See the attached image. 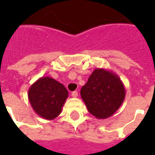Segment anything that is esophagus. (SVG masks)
<instances>
[{
	"instance_id": "esophagus-1",
	"label": "esophagus",
	"mask_w": 155,
	"mask_h": 155,
	"mask_svg": "<svg viewBox=\"0 0 155 155\" xmlns=\"http://www.w3.org/2000/svg\"><path fill=\"white\" fill-rule=\"evenodd\" d=\"M71 95H72V97L76 98L78 96V92L77 91H73V92H72V94H71Z\"/></svg>"
}]
</instances>
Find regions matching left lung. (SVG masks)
Segmentation results:
<instances>
[{"label": "left lung", "mask_w": 155, "mask_h": 155, "mask_svg": "<svg viewBox=\"0 0 155 155\" xmlns=\"http://www.w3.org/2000/svg\"><path fill=\"white\" fill-rule=\"evenodd\" d=\"M88 110L104 120L116 112L125 98V89L119 75L105 69H95L81 91Z\"/></svg>", "instance_id": "1"}]
</instances>
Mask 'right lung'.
<instances>
[{"instance_id":"1","label":"right lung","mask_w":155,"mask_h":155,"mask_svg":"<svg viewBox=\"0 0 155 155\" xmlns=\"http://www.w3.org/2000/svg\"><path fill=\"white\" fill-rule=\"evenodd\" d=\"M67 98L68 91L64 85L48 76L38 79L28 91L32 109L45 120H54L61 114Z\"/></svg>"}]
</instances>
